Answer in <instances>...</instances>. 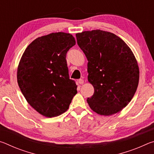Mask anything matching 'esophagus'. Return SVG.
I'll return each instance as SVG.
<instances>
[{
    "label": "esophagus",
    "mask_w": 154,
    "mask_h": 154,
    "mask_svg": "<svg viewBox=\"0 0 154 154\" xmlns=\"http://www.w3.org/2000/svg\"><path fill=\"white\" fill-rule=\"evenodd\" d=\"M83 82H84V81H83L82 79H80L78 80V83H79V84H80V85H82Z\"/></svg>",
    "instance_id": "34e87169"
}]
</instances>
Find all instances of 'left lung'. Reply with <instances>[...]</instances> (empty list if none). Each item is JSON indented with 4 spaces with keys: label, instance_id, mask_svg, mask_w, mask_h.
<instances>
[{
    "label": "left lung",
    "instance_id": "8db88e82",
    "mask_svg": "<svg viewBox=\"0 0 154 154\" xmlns=\"http://www.w3.org/2000/svg\"><path fill=\"white\" fill-rule=\"evenodd\" d=\"M88 59V79L94 93L87 102L94 111L111 116L128 105L136 92L139 70L133 53L123 40L100 30L76 34Z\"/></svg>",
    "mask_w": 154,
    "mask_h": 154
}]
</instances>
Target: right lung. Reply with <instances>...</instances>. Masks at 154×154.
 I'll use <instances>...</instances> for the list:
<instances>
[{"mask_svg": "<svg viewBox=\"0 0 154 154\" xmlns=\"http://www.w3.org/2000/svg\"><path fill=\"white\" fill-rule=\"evenodd\" d=\"M75 45L71 34L51 33L33 41L21 58L17 75L21 92L33 109L48 118L64 113L77 92L66 59Z\"/></svg>", "mask_w": 154, "mask_h": 154, "instance_id": "obj_1", "label": "right lung"}]
</instances>
